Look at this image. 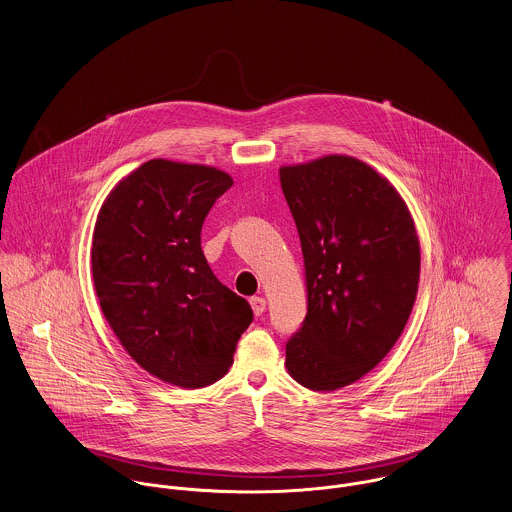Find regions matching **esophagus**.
Wrapping results in <instances>:
<instances>
[{"label": "esophagus", "instance_id": "1", "mask_svg": "<svg viewBox=\"0 0 512 512\" xmlns=\"http://www.w3.org/2000/svg\"><path fill=\"white\" fill-rule=\"evenodd\" d=\"M249 304H251L255 316H261V314L265 312V308H267V302H265V298H261V296H253V298L249 300Z\"/></svg>", "mask_w": 512, "mask_h": 512}]
</instances>
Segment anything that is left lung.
<instances>
[{
	"label": "left lung",
	"instance_id": "left-lung-1",
	"mask_svg": "<svg viewBox=\"0 0 512 512\" xmlns=\"http://www.w3.org/2000/svg\"><path fill=\"white\" fill-rule=\"evenodd\" d=\"M279 174L308 290L286 369L310 391H336L377 367L400 338L420 279L418 235L391 182L353 157Z\"/></svg>",
	"mask_w": 512,
	"mask_h": 512
}]
</instances>
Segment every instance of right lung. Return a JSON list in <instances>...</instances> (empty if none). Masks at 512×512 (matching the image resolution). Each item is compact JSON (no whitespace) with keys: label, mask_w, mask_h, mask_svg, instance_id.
Listing matches in <instances>:
<instances>
[{"label":"right lung","mask_w":512,"mask_h":512,"mask_svg":"<svg viewBox=\"0 0 512 512\" xmlns=\"http://www.w3.org/2000/svg\"><path fill=\"white\" fill-rule=\"evenodd\" d=\"M224 171L153 159L106 198L94 228L92 275L102 312L151 375L200 389L228 373L249 302L220 283L200 243Z\"/></svg>","instance_id":"right-lung-1"}]
</instances>
